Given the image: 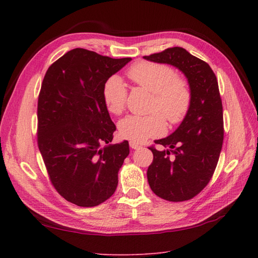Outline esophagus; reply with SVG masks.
Wrapping results in <instances>:
<instances>
[{"instance_id": "34e87169", "label": "esophagus", "mask_w": 258, "mask_h": 258, "mask_svg": "<svg viewBox=\"0 0 258 258\" xmlns=\"http://www.w3.org/2000/svg\"><path fill=\"white\" fill-rule=\"evenodd\" d=\"M130 147H131V149H133V150H139V149H141L142 145L139 144V143H135V142L131 141L130 142Z\"/></svg>"}]
</instances>
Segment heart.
I'll use <instances>...</instances> for the list:
<instances>
[{
  "label": "heart",
  "instance_id": "b5f03b06",
  "mask_svg": "<svg viewBox=\"0 0 258 258\" xmlns=\"http://www.w3.org/2000/svg\"><path fill=\"white\" fill-rule=\"evenodd\" d=\"M127 76L134 84L152 93L151 112L146 116L130 115L119 122L118 132L123 139L141 143L164 133L165 120L177 125L187 115L191 91L187 82L177 78L173 68L165 64L142 61L133 64ZM127 90L119 76H111L104 84L103 100L109 113L118 115L125 107Z\"/></svg>",
  "mask_w": 258,
  "mask_h": 258
}]
</instances>
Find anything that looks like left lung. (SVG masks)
Returning a JSON list of instances; mask_svg holds the SVG:
<instances>
[{
  "label": "left lung",
  "mask_w": 258,
  "mask_h": 258,
  "mask_svg": "<svg viewBox=\"0 0 258 258\" xmlns=\"http://www.w3.org/2000/svg\"><path fill=\"white\" fill-rule=\"evenodd\" d=\"M144 58L171 64L188 81L189 111L174 133L155 141L166 150L149 147L153 162L147 169L150 187L158 197L169 202L188 201L211 180L223 146V105L216 75L206 62L183 47L166 48Z\"/></svg>",
  "instance_id": "obj_1"
}]
</instances>
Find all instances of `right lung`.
<instances>
[{
    "label": "right lung",
    "mask_w": 258,
    "mask_h": 258,
    "mask_svg": "<svg viewBox=\"0 0 258 258\" xmlns=\"http://www.w3.org/2000/svg\"><path fill=\"white\" fill-rule=\"evenodd\" d=\"M131 57L84 48L64 54L46 71L37 101V145L54 188L81 207L102 204L117 187L128 142L109 144L116 126L103 87Z\"/></svg>",
    "instance_id": "right-lung-1"
}]
</instances>
